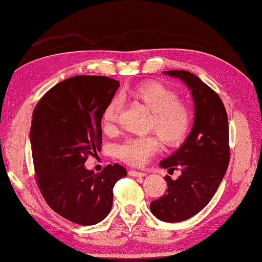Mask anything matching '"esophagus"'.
<instances>
[{
  "instance_id": "esophagus-1",
  "label": "esophagus",
  "mask_w": 262,
  "mask_h": 262,
  "mask_svg": "<svg viewBox=\"0 0 262 262\" xmlns=\"http://www.w3.org/2000/svg\"><path fill=\"white\" fill-rule=\"evenodd\" d=\"M129 176H131V177H145L146 173H145V172H141V171L130 170L129 171Z\"/></svg>"
}]
</instances>
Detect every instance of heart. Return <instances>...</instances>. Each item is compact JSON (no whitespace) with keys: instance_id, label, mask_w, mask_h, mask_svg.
I'll return each instance as SVG.
<instances>
[{"instance_id":"b5f03b06","label":"heart","mask_w":262,"mask_h":262,"mask_svg":"<svg viewBox=\"0 0 262 262\" xmlns=\"http://www.w3.org/2000/svg\"><path fill=\"white\" fill-rule=\"evenodd\" d=\"M129 96L141 103L150 118L149 129L155 130L166 146H177L188 135L191 125L190 108L178 99V95L170 88L159 82H148L131 89ZM121 102L116 98L107 102L101 114V124L105 132L115 129ZM160 148L156 136L129 138L117 148V155L130 165H142Z\"/></svg>"}]
</instances>
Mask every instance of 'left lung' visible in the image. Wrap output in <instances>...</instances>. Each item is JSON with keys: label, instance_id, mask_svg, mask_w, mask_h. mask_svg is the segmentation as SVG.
<instances>
[{"label": "left lung", "instance_id": "left-lung-1", "mask_svg": "<svg viewBox=\"0 0 262 262\" xmlns=\"http://www.w3.org/2000/svg\"><path fill=\"white\" fill-rule=\"evenodd\" d=\"M181 80L194 100V124L184 144L160 162L167 171L179 169L176 180L166 176V194L150 203V211L165 223H179L203 210L223 181L229 164V127L220 97L187 71H166Z\"/></svg>", "mask_w": 262, "mask_h": 262}]
</instances>
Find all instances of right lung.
<instances>
[{
    "mask_svg": "<svg viewBox=\"0 0 262 262\" xmlns=\"http://www.w3.org/2000/svg\"><path fill=\"white\" fill-rule=\"evenodd\" d=\"M120 82L78 75L51 88L33 112L32 154L38 188L49 206L82 226L100 223L111 212L113 188L125 167L108 164L100 173L85 169L101 149V114Z\"/></svg>",
    "mask_w": 262,
    "mask_h": 262,
    "instance_id": "add662e5",
    "label": "right lung"
}]
</instances>
